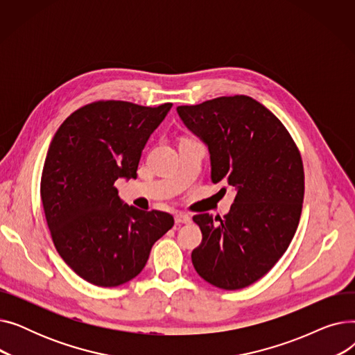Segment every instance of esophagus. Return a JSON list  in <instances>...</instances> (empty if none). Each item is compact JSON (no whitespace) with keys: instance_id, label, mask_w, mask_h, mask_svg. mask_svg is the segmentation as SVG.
<instances>
[{"instance_id":"34e87169","label":"esophagus","mask_w":355,"mask_h":355,"mask_svg":"<svg viewBox=\"0 0 355 355\" xmlns=\"http://www.w3.org/2000/svg\"><path fill=\"white\" fill-rule=\"evenodd\" d=\"M190 221H191V217L189 214H184V213L175 214V223H177V225H189Z\"/></svg>"}]
</instances>
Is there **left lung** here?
<instances>
[{
    "instance_id": "left-lung-1",
    "label": "left lung",
    "mask_w": 355,
    "mask_h": 355,
    "mask_svg": "<svg viewBox=\"0 0 355 355\" xmlns=\"http://www.w3.org/2000/svg\"><path fill=\"white\" fill-rule=\"evenodd\" d=\"M177 112L209 145L211 181L237 190L223 218L193 217L202 233L191 253L194 269L220 289H243L277 263L300 225L301 153L284 123L250 96H220Z\"/></svg>"
}]
</instances>
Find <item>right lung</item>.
<instances>
[{
	"mask_svg": "<svg viewBox=\"0 0 355 355\" xmlns=\"http://www.w3.org/2000/svg\"><path fill=\"white\" fill-rule=\"evenodd\" d=\"M171 106L96 101L74 110L53 137L40 181L46 221L60 257L92 285L129 282L174 226L168 213L122 206L114 185L137 178L142 149Z\"/></svg>",
	"mask_w": 355,
	"mask_h": 355,
	"instance_id": "obj_1",
	"label": "right lung"
}]
</instances>
